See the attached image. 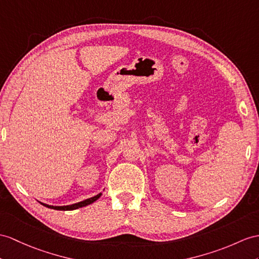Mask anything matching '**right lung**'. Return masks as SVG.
Here are the masks:
<instances>
[{"label": "right lung", "mask_w": 259, "mask_h": 259, "mask_svg": "<svg viewBox=\"0 0 259 259\" xmlns=\"http://www.w3.org/2000/svg\"><path fill=\"white\" fill-rule=\"evenodd\" d=\"M101 195H102V192H100L99 194L94 195V197L92 198H89L87 200H83L81 201V202H77V203H73V204H70V205H62V206H57V205H49V204H46V203H42L40 202L44 206L46 207H49V209H54V210H60V211H71V210H77L79 209V207H82V206H87L89 205L91 203H93L94 201H97Z\"/></svg>", "instance_id": "add662e5"}]
</instances>
